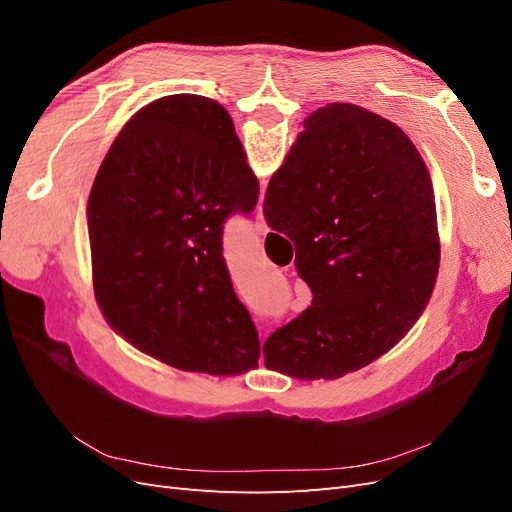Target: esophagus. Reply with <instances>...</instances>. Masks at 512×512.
<instances>
[{"instance_id": "34e87169", "label": "esophagus", "mask_w": 512, "mask_h": 512, "mask_svg": "<svg viewBox=\"0 0 512 512\" xmlns=\"http://www.w3.org/2000/svg\"><path fill=\"white\" fill-rule=\"evenodd\" d=\"M256 232H258V235H267V232H269V226H267L265 213H262V209H258V213H256Z\"/></svg>"}]
</instances>
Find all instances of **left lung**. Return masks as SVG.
Wrapping results in <instances>:
<instances>
[{"mask_svg": "<svg viewBox=\"0 0 512 512\" xmlns=\"http://www.w3.org/2000/svg\"><path fill=\"white\" fill-rule=\"evenodd\" d=\"M258 179L226 108L166 96L115 138L87 203L91 273L106 322L170 367L256 369L260 342L222 256L230 215H250Z\"/></svg>", "mask_w": 512, "mask_h": 512, "instance_id": "8db88e82", "label": "left lung"}]
</instances>
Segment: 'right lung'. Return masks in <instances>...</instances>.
Here are the masks:
<instances>
[{"instance_id":"right-lung-1","label":"right lung","mask_w":512,"mask_h":512,"mask_svg":"<svg viewBox=\"0 0 512 512\" xmlns=\"http://www.w3.org/2000/svg\"><path fill=\"white\" fill-rule=\"evenodd\" d=\"M294 243L312 305L262 346L267 369L335 380L389 352L427 307L440 269L433 185L408 134L335 102L303 121L265 196Z\"/></svg>"}]
</instances>
